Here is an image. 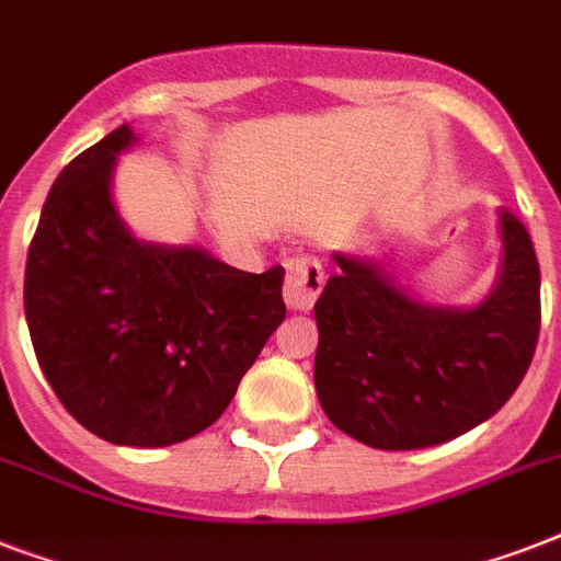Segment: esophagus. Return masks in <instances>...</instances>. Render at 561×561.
I'll return each mask as SVG.
<instances>
[{"instance_id": "esophagus-1", "label": "esophagus", "mask_w": 561, "mask_h": 561, "mask_svg": "<svg viewBox=\"0 0 561 561\" xmlns=\"http://www.w3.org/2000/svg\"><path fill=\"white\" fill-rule=\"evenodd\" d=\"M323 262L311 253L297 255L288 264V276H285V302H288V308H294V311H311L317 297H320V290H323Z\"/></svg>"}]
</instances>
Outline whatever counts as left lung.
Listing matches in <instances>:
<instances>
[{"label": "left lung", "mask_w": 561, "mask_h": 561, "mask_svg": "<svg viewBox=\"0 0 561 561\" xmlns=\"http://www.w3.org/2000/svg\"><path fill=\"white\" fill-rule=\"evenodd\" d=\"M504 267L474 308H436L373 262L334 253L314 317L317 399L343 434L383 451L448 443L495 416L530 367L541 273L530 232L501 211Z\"/></svg>", "instance_id": "1"}]
</instances>
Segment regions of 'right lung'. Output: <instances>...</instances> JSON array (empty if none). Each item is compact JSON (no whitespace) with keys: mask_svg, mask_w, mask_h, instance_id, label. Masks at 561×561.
I'll list each match as a JSON object with an SVG mask.
<instances>
[{"mask_svg":"<svg viewBox=\"0 0 561 561\" xmlns=\"http://www.w3.org/2000/svg\"><path fill=\"white\" fill-rule=\"evenodd\" d=\"M134 142L116 127L55 180L25 262V320L39 369L87 431L162 448L227 410L285 320V271L247 273L130 236L110 178Z\"/></svg>","mask_w":561,"mask_h":561,"instance_id":"obj_1","label":"right lung"}]
</instances>
